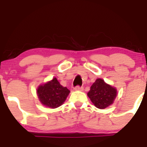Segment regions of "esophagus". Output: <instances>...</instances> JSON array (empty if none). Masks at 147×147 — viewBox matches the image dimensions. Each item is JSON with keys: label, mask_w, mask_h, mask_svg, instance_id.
Masks as SVG:
<instances>
[{"label": "esophagus", "mask_w": 147, "mask_h": 147, "mask_svg": "<svg viewBox=\"0 0 147 147\" xmlns=\"http://www.w3.org/2000/svg\"><path fill=\"white\" fill-rule=\"evenodd\" d=\"M74 90H80V91H82L84 90V88L83 87H80V86H76L75 88H74Z\"/></svg>", "instance_id": "34e87169"}]
</instances>
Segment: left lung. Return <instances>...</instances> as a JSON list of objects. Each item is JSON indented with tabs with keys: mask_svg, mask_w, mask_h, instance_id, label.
<instances>
[{
	"mask_svg": "<svg viewBox=\"0 0 147 147\" xmlns=\"http://www.w3.org/2000/svg\"><path fill=\"white\" fill-rule=\"evenodd\" d=\"M116 88L106 84L102 79H97L91 86L87 95L95 107L104 109L113 104L117 97Z\"/></svg>",
	"mask_w": 147,
	"mask_h": 147,
	"instance_id": "left-lung-1",
	"label": "left lung"
}]
</instances>
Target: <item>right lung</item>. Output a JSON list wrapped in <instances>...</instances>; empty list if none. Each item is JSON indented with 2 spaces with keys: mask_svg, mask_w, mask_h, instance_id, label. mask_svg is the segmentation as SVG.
<instances>
[{
  "mask_svg": "<svg viewBox=\"0 0 147 147\" xmlns=\"http://www.w3.org/2000/svg\"><path fill=\"white\" fill-rule=\"evenodd\" d=\"M70 90L61 85L56 77L37 88L36 94L40 102L50 109H56L63 104Z\"/></svg>",
  "mask_w": 147,
  "mask_h": 147,
  "instance_id": "add662e5",
  "label": "right lung"
}]
</instances>
